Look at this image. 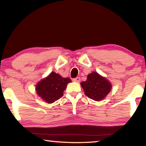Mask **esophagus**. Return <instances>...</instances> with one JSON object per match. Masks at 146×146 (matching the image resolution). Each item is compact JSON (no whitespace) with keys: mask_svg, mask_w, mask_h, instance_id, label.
Instances as JSON below:
<instances>
[{"mask_svg":"<svg viewBox=\"0 0 146 146\" xmlns=\"http://www.w3.org/2000/svg\"><path fill=\"white\" fill-rule=\"evenodd\" d=\"M73 80L74 82H79L80 81V77H76L73 79Z\"/></svg>","mask_w":146,"mask_h":146,"instance_id":"obj_1","label":"esophagus"}]
</instances>
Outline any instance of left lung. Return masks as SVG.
Instances as JSON below:
<instances>
[{"mask_svg":"<svg viewBox=\"0 0 146 146\" xmlns=\"http://www.w3.org/2000/svg\"><path fill=\"white\" fill-rule=\"evenodd\" d=\"M80 85L85 95L95 101L104 99L112 88L110 81L95 71L89 74L87 80L81 82Z\"/></svg>","mask_w":146,"mask_h":146,"instance_id":"1","label":"left lung"}]
</instances>
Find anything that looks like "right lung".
Returning <instances> with one entry per match:
<instances>
[{
    "mask_svg": "<svg viewBox=\"0 0 146 146\" xmlns=\"http://www.w3.org/2000/svg\"><path fill=\"white\" fill-rule=\"evenodd\" d=\"M70 82H71L70 78H63L52 71L36 84L35 91L42 100L51 104L62 97L64 91Z\"/></svg>",
    "mask_w": 146,
    "mask_h": 146,
    "instance_id": "obj_1",
    "label": "right lung"
}]
</instances>
